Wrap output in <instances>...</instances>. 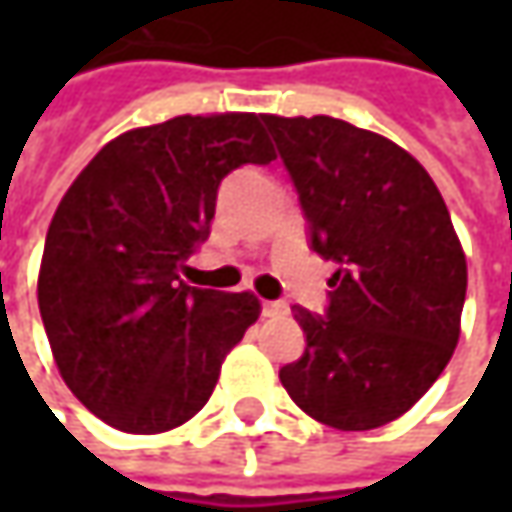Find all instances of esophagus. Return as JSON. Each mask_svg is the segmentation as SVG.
I'll list each match as a JSON object with an SVG mask.
<instances>
[{"instance_id":"1","label":"esophagus","mask_w":512,"mask_h":512,"mask_svg":"<svg viewBox=\"0 0 512 512\" xmlns=\"http://www.w3.org/2000/svg\"><path fill=\"white\" fill-rule=\"evenodd\" d=\"M285 313V302H262V316H267V319H276V316H285Z\"/></svg>"}]
</instances>
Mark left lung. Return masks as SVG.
Masks as SVG:
<instances>
[{
    "mask_svg": "<svg viewBox=\"0 0 512 512\" xmlns=\"http://www.w3.org/2000/svg\"><path fill=\"white\" fill-rule=\"evenodd\" d=\"M310 247L336 265L325 316L293 307L305 353L279 370L290 399L336 430L399 419L459 342L467 262L430 173L396 142L333 116H273Z\"/></svg>",
    "mask_w": 512,
    "mask_h": 512,
    "instance_id": "obj_1",
    "label": "left lung"
}]
</instances>
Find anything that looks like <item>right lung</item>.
<instances>
[{
	"mask_svg": "<svg viewBox=\"0 0 512 512\" xmlns=\"http://www.w3.org/2000/svg\"><path fill=\"white\" fill-rule=\"evenodd\" d=\"M256 113L176 116L99 150L56 207L39 313L70 393L125 433H165L210 399L233 344L259 319L253 293L190 287L230 170L273 162Z\"/></svg>",
	"mask_w": 512,
	"mask_h": 512,
	"instance_id": "add662e5",
	"label": "right lung"
}]
</instances>
